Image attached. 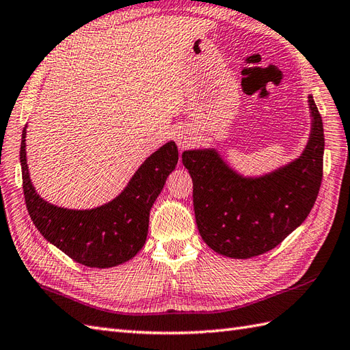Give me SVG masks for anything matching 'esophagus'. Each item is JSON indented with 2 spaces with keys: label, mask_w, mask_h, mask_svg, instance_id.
I'll return each mask as SVG.
<instances>
[{
  "label": "esophagus",
  "mask_w": 350,
  "mask_h": 350,
  "mask_svg": "<svg viewBox=\"0 0 350 350\" xmlns=\"http://www.w3.org/2000/svg\"><path fill=\"white\" fill-rule=\"evenodd\" d=\"M175 141H176V146L180 147V150H185V148H189L191 144L194 142V136H193L190 129H187V127H183V129H180V131L176 132Z\"/></svg>",
  "instance_id": "1"
}]
</instances>
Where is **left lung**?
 I'll return each mask as SVG.
<instances>
[{"instance_id":"left-lung-1","label":"left lung","mask_w":350,"mask_h":350,"mask_svg":"<svg viewBox=\"0 0 350 350\" xmlns=\"http://www.w3.org/2000/svg\"><path fill=\"white\" fill-rule=\"evenodd\" d=\"M312 127L303 152L261 176H243L215 148L187 150L199 233L211 250L251 258L273 250L308 218L322 181L323 126L309 95Z\"/></svg>"}]
</instances>
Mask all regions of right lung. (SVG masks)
I'll use <instances>...</instances> for the list:
<instances>
[{"label":"right lung","mask_w":350,"mask_h":350,"mask_svg":"<svg viewBox=\"0 0 350 350\" xmlns=\"http://www.w3.org/2000/svg\"><path fill=\"white\" fill-rule=\"evenodd\" d=\"M25 138L27 126L21 144L25 203L44 239L88 267L108 269L133 258L147 241L152 203L178 163L175 142L169 141L152 152L111 202L93 209H66L40 198L33 189Z\"/></svg>","instance_id":"add662e5"}]
</instances>
